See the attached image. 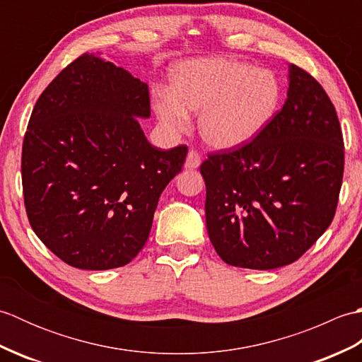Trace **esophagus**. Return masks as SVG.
Returning a JSON list of instances; mask_svg holds the SVG:
<instances>
[{
  "label": "esophagus",
  "instance_id": "esophagus-1",
  "mask_svg": "<svg viewBox=\"0 0 362 362\" xmlns=\"http://www.w3.org/2000/svg\"><path fill=\"white\" fill-rule=\"evenodd\" d=\"M201 166V156L196 151H189L187 160H185V168L187 169H196Z\"/></svg>",
  "mask_w": 362,
  "mask_h": 362
}]
</instances>
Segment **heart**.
Segmentation results:
<instances>
[{
	"instance_id": "1",
	"label": "heart",
	"mask_w": 362,
	"mask_h": 362,
	"mask_svg": "<svg viewBox=\"0 0 362 362\" xmlns=\"http://www.w3.org/2000/svg\"><path fill=\"white\" fill-rule=\"evenodd\" d=\"M281 101L276 76L230 57L183 60L169 73V91L152 101L158 121L171 134L191 126L199 113V132L213 149L232 151L252 143L269 126Z\"/></svg>"
}]
</instances>
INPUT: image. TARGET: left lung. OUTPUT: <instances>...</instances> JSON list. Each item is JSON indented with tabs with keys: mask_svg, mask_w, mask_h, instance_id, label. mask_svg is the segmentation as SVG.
<instances>
[{
	"mask_svg": "<svg viewBox=\"0 0 362 362\" xmlns=\"http://www.w3.org/2000/svg\"><path fill=\"white\" fill-rule=\"evenodd\" d=\"M288 98L252 143L209 156L205 221L227 264L267 271L294 263L336 213L344 140L320 83L289 65Z\"/></svg>",
	"mask_w": 362,
	"mask_h": 362,
	"instance_id": "obj_1",
	"label": "left lung"
}]
</instances>
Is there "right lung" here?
<instances>
[{
	"instance_id": "obj_1",
	"label": "right lung",
	"mask_w": 362,
	"mask_h": 362,
	"mask_svg": "<svg viewBox=\"0 0 362 362\" xmlns=\"http://www.w3.org/2000/svg\"><path fill=\"white\" fill-rule=\"evenodd\" d=\"M149 117L148 83L99 52L82 54L37 99L23 194L30 227L66 264L121 267L148 241L160 194L188 152L152 146L138 121Z\"/></svg>"
}]
</instances>
